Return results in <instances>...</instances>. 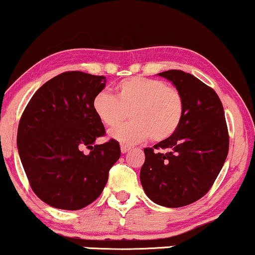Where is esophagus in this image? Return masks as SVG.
Segmentation results:
<instances>
[{
  "mask_svg": "<svg viewBox=\"0 0 255 255\" xmlns=\"http://www.w3.org/2000/svg\"><path fill=\"white\" fill-rule=\"evenodd\" d=\"M129 149H130V147H129V146H126V145H121V152H122V153H124V154H125V153H127L128 151H129Z\"/></svg>",
  "mask_w": 255,
  "mask_h": 255,
  "instance_id": "1",
  "label": "esophagus"
}]
</instances>
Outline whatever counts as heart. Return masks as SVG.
<instances>
[{"label":"heart","instance_id":"b5f03b06","mask_svg":"<svg viewBox=\"0 0 255 255\" xmlns=\"http://www.w3.org/2000/svg\"><path fill=\"white\" fill-rule=\"evenodd\" d=\"M97 119L108 128L118 127L128 118L133 121L110 131L109 136L131 146L151 137L167 140L179 128L184 116V98L179 90L158 79L131 77L115 87V97L106 91L93 100Z\"/></svg>","mask_w":255,"mask_h":255}]
</instances>
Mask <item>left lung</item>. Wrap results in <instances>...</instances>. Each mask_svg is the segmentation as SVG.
Instances as JSON below:
<instances>
[{
    "mask_svg": "<svg viewBox=\"0 0 255 255\" xmlns=\"http://www.w3.org/2000/svg\"><path fill=\"white\" fill-rule=\"evenodd\" d=\"M184 98L176 133L143 149L140 182L151 201L167 208L194 203L209 191L228 154L225 110L213 89L180 70L158 73Z\"/></svg>",
    "mask_w": 255,
    "mask_h": 255,
    "instance_id": "left-lung-1",
    "label": "left lung"
}]
</instances>
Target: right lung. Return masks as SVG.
<instances>
[{
	"instance_id": "right-lung-1",
	"label": "right lung",
	"mask_w": 255,
	"mask_h": 255,
	"mask_svg": "<svg viewBox=\"0 0 255 255\" xmlns=\"http://www.w3.org/2000/svg\"><path fill=\"white\" fill-rule=\"evenodd\" d=\"M103 76L64 72L30 98L17 129V149L30 188L46 204L79 210L102 194L121 151L116 140L95 145L104 126L93 100L106 87ZM87 145L91 153L81 148Z\"/></svg>"
}]
</instances>
